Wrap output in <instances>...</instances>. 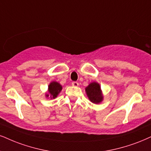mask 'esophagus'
<instances>
[{"label": "esophagus", "mask_w": 151, "mask_h": 151, "mask_svg": "<svg viewBox=\"0 0 151 151\" xmlns=\"http://www.w3.org/2000/svg\"><path fill=\"white\" fill-rule=\"evenodd\" d=\"M78 85H79V84H78V82H73V83H72V86L78 87Z\"/></svg>", "instance_id": "1"}]
</instances>
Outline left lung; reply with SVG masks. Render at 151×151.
<instances>
[{
  "label": "left lung",
  "instance_id": "8db88e82",
  "mask_svg": "<svg viewBox=\"0 0 151 151\" xmlns=\"http://www.w3.org/2000/svg\"><path fill=\"white\" fill-rule=\"evenodd\" d=\"M85 92L87 97L92 103L100 104L104 100L101 86L96 82H92L85 87Z\"/></svg>",
  "mask_w": 151,
  "mask_h": 151
}]
</instances>
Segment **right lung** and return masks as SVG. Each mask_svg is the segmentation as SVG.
I'll list each match as a JSON object with an SVG mask.
<instances>
[{
    "instance_id": "add662e5",
    "label": "right lung",
    "mask_w": 151,
    "mask_h": 151,
    "mask_svg": "<svg viewBox=\"0 0 151 151\" xmlns=\"http://www.w3.org/2000/svg\"><path fill=\"white\" fill-rule=\"evenodd\" d=\"M62 90V85L58 82L52 81L48 85L47 92L45 94V97L52 99L57 97Z\"/></svg>"
}]
</instances>
